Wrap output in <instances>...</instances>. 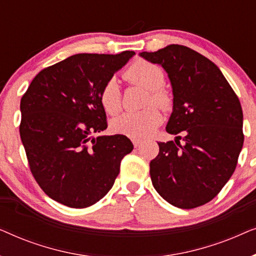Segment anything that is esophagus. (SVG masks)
Returning <instances> with one entry per match:
<instances>
[{
    "label": "esophagus",
    "mask_w": 256,
    "mask_h": 256,
    "mask_svg": "<svg viewBox=\"0 0 256 256\" xmlns=\"http://www.w3.org/2000/svg\"><path fill=\"white\" fill-rule=\"evenodd\" d=\"M142 141H140V140H132V144H134L135 148H138V146H141Z\"/></svg>",
    "instance_id": "obj_1"
}]
</instances>
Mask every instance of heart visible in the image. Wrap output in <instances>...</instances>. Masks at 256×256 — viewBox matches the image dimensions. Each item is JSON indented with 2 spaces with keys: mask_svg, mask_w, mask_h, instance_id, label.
Segmentation results:
<instances>
[{
  "mask_svg": "<svg viewBox=\"0 0 256 256\" xmlns=\"http://www.w3.org/2000/svg\"><path fill=\"white\" fill-rule=\"evenodd\" d=\"M124 76L128 82L149 90L146 104H154L162 110H170L172 98L163 87L166 76L160 66L138 59L126 70ZM100 104L108 114H116L121 110V90L115 78L108 79L104 84L100 90ZM160 122L162 115L160 110L156 107H148L140 112H127L118 115L112 120L110 129L115 134L140 140L152 135Z\"/></svg>",
  "mask_w": 256,
  "mask_h": 256,
  "instance_id": "b5f03b06",
  "label": "heart"
}]
</instances>
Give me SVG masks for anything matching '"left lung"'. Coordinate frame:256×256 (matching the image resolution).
I'll return each mask as SVG.
<instances>
[{
    "label": "left lung",
    "mask_w": 256,
    "mask_h": 256,
    "mask_svg": "<svg viewBox=\"0 0 256 256\" xmlns=\"http://www.w3.org/2000/svg\"><path fill=\"white\" fill-rule=\"evenodd\" d=\"M140 56L168 73L174 106L166 129L180 134L158 143L150 162L152 185L176 208H198L212 200L236 170L244 146L240 101L218 66L190 48L171 44Z\"/></svg>",
    "instance_id": "obj_1"
}]
</instances>
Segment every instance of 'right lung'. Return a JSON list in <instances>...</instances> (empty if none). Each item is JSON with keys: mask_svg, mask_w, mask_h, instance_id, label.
Masks as SVG:
<instances>
[{"mask_svg": "<svg viewBox=\"0 0 256 256\" xmlns=\"http://www.w3.org/2000/svg\"><path fill=\"white\" fill-rule=\"evenodd\" d=\"M134 54H73L42 70L20 99V134L30 170L54 200L73 208L96 204L134 149L124 135L93 136L107 128L104 84Z\"/></svg>", "mask_w": 256, "mask_h": 256, "instance_id": "1", "label": "right lung"}]
</instances>
